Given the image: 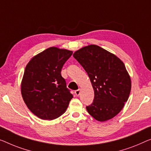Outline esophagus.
Returning a JSON list of instances; mask_svg holds the SVG:
<instances>
[{"label":"esophagus","mask_w":151,"mask_h":151,"mask_svg":"<svg viewBox=\"0 0 151 151\" xmlns=\"http://www.w3.org/2000/svg\"><path fill=\"white\" fill-rule=\"evenodd\" d=\"M80 93H81V89H78L77 90H76V91H75V95L76 96H79L80 95Z\"/></svg>","instance_id":"obj_1"}]
</instances>
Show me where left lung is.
Returning a JSON list of instances; mask_svg holds the SVG:
<instances>
[{
  "instance_id": "8db88e82",
  "label": "left lung",
  "mask_w": 151,
  "mask_h": 151,
  "mask_svg": "<svg viewBox=\"0 0 151 151\" xmlns=\"http://www.w3.org/2000/svg\"><path fill=\"white\" fill-rule=\"evenodd\" d=\"M73 57L87 72L94 90L93 102L86 107L87 112L101 122L113 118L123 109L131 91V78L125 64L96 45L82 47Z\"/></svg>"
}]
</instances>
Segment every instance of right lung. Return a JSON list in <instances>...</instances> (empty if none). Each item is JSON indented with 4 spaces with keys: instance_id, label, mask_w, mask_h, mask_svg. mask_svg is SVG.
Wrapping results in <instances>:
<instances>
[{
    "instance_id": "add662e5",
    "label": "right lung",
    "mask_w": 151,
    "mask_h": 151,
    "mask_svg": "<svg viewBox=\"0 0 151 151\" xmlns=\"http://www.w3.org/2000/svg\"><path fill=\"white\" fill-rule=\"evenodd\" d=\"M73 51L51 47L30 60L21 84L23 100L29 110L43 120L57 119L66 112L73 96L61 75Z\"/></svg>"
}]
</instances>
